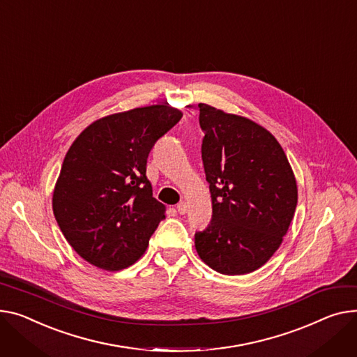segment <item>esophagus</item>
Returning <instances> with one entry per match:
<instances>
[{
    "label": "esophagus",
    "instance_id": "esophagus-1",
    "mask_svg": "<svg viewBox=\"0 0 357 357\" xmlns=\"http://www.w3.org/2000/svg\"><path fill=\"white\" fill-rule=\"evenodd\" d=\"M188 204L186 202H179L178 204V206H176V209H178V212L181 213V215H183V213H186L188 212Z\"/></svg>",
    "mask_w": 357,
    "mask_h": 357
}]
</instances>
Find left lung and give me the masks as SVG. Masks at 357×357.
Segmentation results:
<instances>
[{"mask_svg":"<svg viewBox=\"0 0 357 357\" xmlns=\"http://www.w3.org/2000/svg\"><path fill=\"white\" fill-rule=\"evenodd\" d=\"M212 220L195 234L204 263L225 275L263 267L287 234L297 182L278 140L251 119L199 103Z\"/></svg>","mask_w":357,"mask_h":357,"instance_id":"1","label":"left lung"}]
</instances>
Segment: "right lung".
Here are the masks:
<instances>
[{
    "mask_svg": "<svg viewBox=\"0 0 357 357\" xmlns=\"http://www.w3.org/2000/svg\"><path fill=\"white\" fill-rule=\"evenodd\" d=\"M181 117L169 105L136 107L98 119L71 144L53 212L67 243L91 266L117 271L145 254L166 211L152 197L148 156Z\"/></svg>",
    "mask_w": 357,
    "mask_h": 357,
    "instance_id": "obj_1",
    "label": "right lung"
}]
</instances>
